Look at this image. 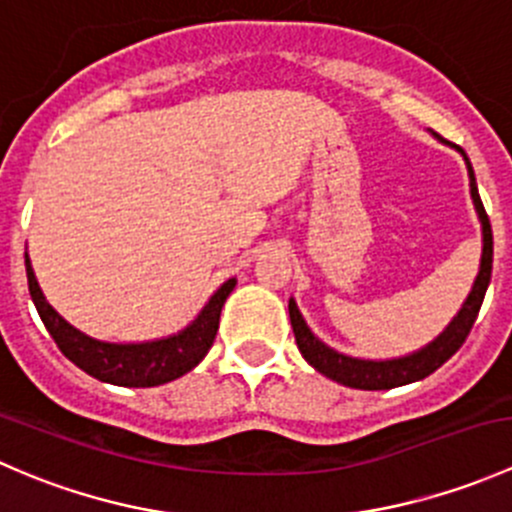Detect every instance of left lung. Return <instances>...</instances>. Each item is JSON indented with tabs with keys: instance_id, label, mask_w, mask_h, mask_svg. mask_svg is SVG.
I'll use <instances>...</instances> for the list:
<instances>
[{
	"instance_id": "obj_1",
	"label": "left lung",
	"mask_w": 512,
	"mask_h": 512,
	"mask_svg": "<svg viewBox=\"0 0 512 512\" xmlns=\"http://www.w3.org/2000/svg\"><path fill=\"white\" fill-rule=\"evenodd\" d=\"M468 175H471L473 203H476L480 225H483V260H480V272H478L476 285H473V292L468 294L466 304H463L458 317L451 322V327H448L436 342L428 344L426 349H421V352L411 356H404V359H391V361L352 359V356L334 352V349H329L327 344L319 342V339L309 332L307 324H304L297 304L289 299V322H292L297 349L302 352L304 359L319 371V374L337 381V384L352 386V389H366V391L394 389V386H404V384H411V381L426 379L428 374H433L438 366L446 364V361L463 347V342H466L468 334H471L473 324H476L480 304H483L485 289H488V282H490V272H493V230H490L488 213H485L483 203H480L471 163H468Z\"/></svg>"
}]
</instances>
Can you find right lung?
Instances as JSON below:
<instances>
[{"instance_id": "add662e5", "label": "right lung", "mask_w": 512, "mask_h": 512, "mask_svg": "<svg viewBox=\"0 0 512 512\" xmlns=\"http://www.w3.org/2000/svg\"><path fill=\"white\" fill-rule=\"evenodd\" d=\"M24 265H27L29 294L34 299L36 312H39L41 322L49 329L51 339L61 349V354L98 381L116 386H141V389L168 384V381L188 374L193 366L203 361V356L213 347L215 334H218L220 312H223L227 294L235 287V280H227L210 297L198 319L175 337L146 344H108L86 337L84 332L71 327L66 319H61L41 294L27 255H24Z\"/></svg>"}]
</instances>
